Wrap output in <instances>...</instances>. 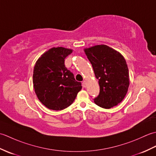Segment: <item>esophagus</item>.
Listing matches in <instances>:
<instances>
[{
  "label": "esophagus",
  "instance_id": "obj_1",
  "mask_svg": "<svg viewBox=\"0 0 156 156\" xmlns=\"http://www.w3.org/2000/svg\"><path fill=\"white\" fill-rule=\"evenodd\" d=\"M82 87H83V88H86V87H87V82H86V81H83V82H82Z\"/></svg>",
  "mask_w": 156,
  "mask_h": 156
}]
</instances>
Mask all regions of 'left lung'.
I'll list each match as a JSON object with an SVG mask.
<instances>
[{
  "label": "left lung",
  "mask_w": 156,
  "mask_h": 156,
  "mask_svg": "<svg viewBox=\"0 0 156 156\" xmlns=\"http://www.w3.org/2000/svg\"><path fill=\"white\" fill-rule=\"evenodd\" d=\"M84 52L100 86L94 102L104 108L117 105L123 100L129 85V69L123 56L106 45L84 49Z\"/></svg>",
  "instance_id": "obj_1"
}]
</instances>
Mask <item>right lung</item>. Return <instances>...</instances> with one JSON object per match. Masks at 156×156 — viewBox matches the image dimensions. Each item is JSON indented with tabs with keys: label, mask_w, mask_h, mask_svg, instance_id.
<instances>
[{
	"label": "right lung",
	"mask_w": 156,
	"mask_h": 156,
	"mask_svg": "<svg viewBox=\"0 0 156 156\" xmlns=\"http://www.w3.org/2000/svg\"><path fill=\"white\" fill-rule=\"evenodd\" d=\"M72 49L53 48L44 53L36 62L33 74L35 94L46 107L63 110L72 104L82 89L81 82L66 68L65 58Z\"/></svg>",
	"instance_id": "add662e5"
}]
</instances>
